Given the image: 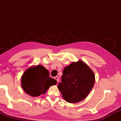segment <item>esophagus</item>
Instances as JSON below:
<instances>
[{
	"label": "esophagus",
	"instance_id": "esophagus-1",
	"mask_svg": "<svg viewBox=\"0 0 121 121\" xmlns=\"http://www.w3.org/2000/svg\"><path fill=\"white\" fill-rule=\"evenodd\" d=\"M54 79H56V80L58 82H59V78L58 77H57V76H56V77H54Z\"/></svg>",
	"mask_w": 121,
	"mask_h": 121
}]
</instances>
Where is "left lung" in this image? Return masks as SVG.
<instances>
[{
    "label": "left lung",
    "mask_w": 121,
    "mask_h": 121,
    "mask_svg": "<svg viewBox=\"0 0 121 121\" xmlns=\"http://www.w3.org/2000/svg\"><path fill=\"white\" fill-rule=\"evenodd\" d=\"M95 82L93 71L82 61H79L64 68L58 87L65 101L77 103L87 97Z\"/></svg>",
    "instance_id": "obj_1"
}]
</instances>
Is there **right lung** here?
Here are the masks:
<instances>
[{
	"instance_id": "add662e5",
	"label": "right lung",
	"mask_w": 121,
	"mask_h": 121,
	"mask_svg": "<svg viewBox=\"0 0 121 121\" xmlns=\"http://www.w3.org/2000/svg\"><path fill=\"white\" fill-rule=\"evenodd\" d=\"M57 81L50 77V73L43 66L38 65L28 69L21 78L22 87L25 92L36 97L46 92Z\"/></svg>"
}]
</instances>
